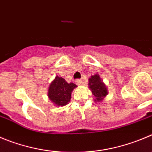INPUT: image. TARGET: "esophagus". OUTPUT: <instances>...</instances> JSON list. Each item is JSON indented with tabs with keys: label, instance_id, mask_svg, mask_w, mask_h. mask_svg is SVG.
Wrapping results in <instances>:
<instances>
[{
	"label": "esophagus",
	"instance_id": "34e87169",
	"mask_svg": "<svg viewBox=\"0 0 152 152\" xmlns=\"http://www.w3.org/2000/svg\"><path fill=\"white\" fill-rule=\"evenodd\" d=\"M76 84L78 85V86H81V85L83 84V81H82V79H76Z\"/></svg>",
	"mask_w": 152,
	"mask_h": 152
}]
</instances>
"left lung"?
<instances>
[{
    "label": "left lung",
    "instance_id": "obj_1",
    "mask_svg": "<svg viewBox=\"0 0 152 152\" xmlns=\"http://www.w3.org/2000/svg\"><path fill=\"white\" fill-rule=\"evenodd\" d=\"M88 87L94 97V100L100 102L108 94V90L98 73L93 75L88 79Z\"/></svg>",
    "mask_w": 152,
    "mask_h": 152
}]
</instances>
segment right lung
Listing matches in <instances>:
<instances>
[{
    "label": "right lung",
    "mask_w": 152,
    "mask_h": 152,
    "mask_svg": "<svg viewBox=\"0 0 152 152\" xmlns=\"http://www.w3.org/2000/svg\"><path fill=\"white\" fill-rule=\"evenodd\" d=\"M76 87L74 83H67L64 79L57 76L49 85L48 97L55 106H66L71 99L72 91Z\"/></svg>",
    "instance_id": "add662e5"
}]
</instances>
